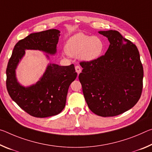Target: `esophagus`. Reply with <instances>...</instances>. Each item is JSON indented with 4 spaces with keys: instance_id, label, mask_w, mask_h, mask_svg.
<instances>
[{
    "instance_id": "obj_1",
    "label": "esophagus",
    "mask_w": 152,
    "mask_h": 152,
    "mask_svg": "<svg viewBox=\"0 0 152 152\" xmlns=\"http://www.w3.org/2000/svg\"><path fill=\"white\" fill-rule=\"evenodd\" d=\"M75 71H76V72L77 73V74L79 75V73H81V67L79 66H75Z\"/></svg>"
}]
</instances>
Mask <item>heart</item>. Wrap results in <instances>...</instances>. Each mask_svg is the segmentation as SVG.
<instances>
[{"label": "heart", "mask_w": 152, "mask_h": 152, "mask_svg": "<svg viewBox=\"0 0 152 152\" xmlns=\"http://www.w3.org/2000/svg\"><path fill=\"white\" fill-rule=\"evenodd\" d=\"M104 47V42L100 37L78 33L67 40L64 50L72 57H79L85 61H93L102 54Z\"/></svg>", "instance_id": "b5f03b06"}]
</instances>
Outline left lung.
I'll return each instance as SVG.
<instances>
[{
  "label": "left lung",
  "instance_id": "obj_1",
  "mask_svg": "<svg viewBox=\"0 0 152 152\" xmlns=\"http://www.w3.org/2000/svg\"><path fill=\"white\" fill-rule=\"evenodd\" d=\"M110 42L104 55L82 61L79 79L89 108L97 115L117 116L135 105L143 89V69L137 46L115 30L99 31Z\"/></svg>",
  "mask_w": 152,
  "mask_h": 152
}]
</instances>
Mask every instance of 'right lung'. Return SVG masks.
<instances>
[{"mask_svg":"<svg viewBox=\"0 0 152 152\" xmlns=\"http://www.w3.org/2000/svg\"><path fill=\"white\" fill-rule=\"evenodd\" d=\"M60 31L53 29L29 34L15 44L6 70V85L10 97L29 115L44 118L56 115L65 106L69 86L76 79L73 64L59 66L50 64L40 81L29 88L18 83L15 69L25 50H39L49 54L56 52Z\"/></svg>","mask_w":152,"mask_h":152,"instance_id":"add662e5","label":"right lung"}]
</instances>
